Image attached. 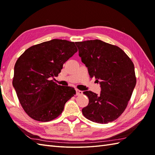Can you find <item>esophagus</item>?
Listing matches in <instances>:
<instances>
[{
	"label": "esophagus",
	"mask_w": 155,
	"mask_h": 155,
	"mask_svg": "<svg viewBox=\"0 0 155 155\" xmlns=\"http://www.w3.org/2000/svg\"><path fill=\"white\" fill-rule=\"evenodd\" d=\"M76 91H77V95H78V96L83 94V91H81L80 90H78V89L76 90Z\"/></svg>",
	"instance_id": "esophagus-1"
}]
</instances>
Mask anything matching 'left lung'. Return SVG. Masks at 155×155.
<instances>
[{"mask_svg": "<svg viewBox=\"0 0 155 155\" xmlns=\"http://www.w3.org/2000/svg\"><path fill=\"white\" fill-rule=\"evenodd\" d=\"M75 44L90 77H95L101 88L100 94L91 91L83 92L89 100L82 109L83 115L97 123L116 120L127 108L135 87L133 62L117 46L98 39Z\"/></svg>", "mask_w": 155, "mask_h": 155, "instance_id": "left-lung-1", "label": "left lung"}]
</instances>
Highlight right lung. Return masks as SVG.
Returning a JSON list of instances; mask_svg holds the SVG:
<instances>
[{
	"mask_svg": "<svg viewBox=\"0 0 155 155\" xmlns=\"http://www.w3.org/2000/svg\"><path fill=\"white\" fill-rule=\"evenodd\" d=\"M77 51L74 42L52 39L32 46L20 56L12 85L31 118L41 122L54 119L76 94L74 88L58 85L51 78L57 77L63 64Z\"/></svg>",
	"mask_w": 155,
	"mask_h": 155,
	"instance_id": "add662e5",
	"label": "right lung"
}]
</instances>
